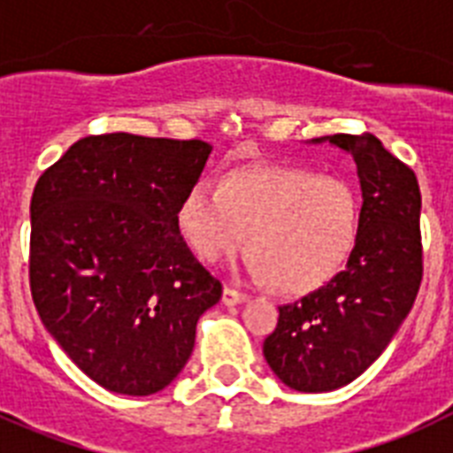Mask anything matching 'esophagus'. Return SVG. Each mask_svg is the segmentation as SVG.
<instances>
[{
  "label": "esophagus",
  "instance_id": "34e87169",
  "mask_svg": "<svg viewBox=\"0 0 453 453\" xmlns=\"http://www.w3.org/2000/svg\"><path fill=\"white\" fill-rule=\"evenodd\" d=\"M246 299H249V295H244V292L234 290V288H223V306H237V303H244Z\"/></svg>",
  "mask_w": 453,
  "mask_h": 453
}]
</instances>
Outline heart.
Segmentation results:
<instances>
[{
    "instance_id": "1",
    "label": "heart",
    "mask_w": 453,
    "mask_h": 453,
    "mask_svg": "<svg viewBox=\"0 0 453 453\" xmlns=\"http://www.w3.org/2000/svg\"><path fill=\"white\" fill-rule=\"evenodd\" d=\"M177 226L209 265L239 253L250 234V276L302 295L329 283L355 253L362 203L336 174L256 165L227 173L220 184H193L177 207Z\"/></svg>"
}]
</instances>
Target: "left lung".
Segmentation results:
<instances>
[{"mask_svg":"<svg viewBox=\"0 0 453 453\" xmlns=\"http://www.w3.org/2000/svg\"><path fill=\"white\" fill-rule=\"evenodd\" d=\"M355 158L362 186V233L343 272L302 302L279 306L262 352L295 391L349 385L396 336L421 283V193L417 177L375 135H325Z\"/></svg>","mask_w":453,"mask_h":453,"instance_id":"left-lung-1","label":"left lung"}]
</instances>
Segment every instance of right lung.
Instances as JSON below:
<instances>
[{
  "mask_svg": "<svg viewBox=\"0 0 453 453\" xmlns=\"http://www.w3.org/2000/svg\"><path fill=\"white\" fill-rule=\"evenodd\" d=\"M211 144L89 135L34 188L29 283L41 322L68 359L104 389H165L196 345L220 283L177 226L181 197Z\"/></svg>",
  "mask_w": 453,
  "mask_h": 453,
  "instance_id": "1",
  "label": "right lung"
}]
</instances>
